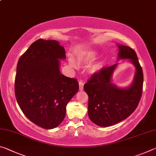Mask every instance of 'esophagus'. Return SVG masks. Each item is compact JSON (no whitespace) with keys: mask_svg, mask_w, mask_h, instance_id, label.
Listing matches in <instances>:
<instances>
[{"mask_svg":"<svg viewBox=\"0 0 156 156\" xmlns=\"http://www.w3.org/2000/svg\"><path fill=\"white\" fill-rule=\"evenodd\" d=\"M83 86H84V83L83 81H79V89H80V91L83 90Z\"/></svg>","mask_w":156,"mask_h":156,"instance_id":"obj_1","label":"esophagus"}]
</instances>
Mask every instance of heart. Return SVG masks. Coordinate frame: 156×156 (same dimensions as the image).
Instances as JSON below:
<instances>
[{
  "mask_svg": "<svg viewBox=\"0 0 156 156\" xmlns=\"http://www.w3.org/2000/svg\"><path fill=\"white\" fill-rule=\"evenodd\" d=\"M96 52L94 51H89L84 53V54L79 55L78 59H79V61L81 62L89 63L91 61H93V60L96 58ZM69 65L72 66V67L74 68H77L78 66V63L75 61L74 59H73L72 57L69 58ZM98 69V65L92 66V67L90 68V72L91 73L96 72Z\"/></svg>",
  "mask_w": 156,
  "mask_h": 156,
  "instance_id": "b5f03b06",
  "label": "heart"
}]
</instances>
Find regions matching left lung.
Instances as JSON below:
<instances>
[{"label":"left lung","instance_id":"8db88e82","mask_svg":"<svg viewBox=\"0 0 156 156\" xmlns=\"http://www.w3.org/2000/svg\"><path fill=\"white\" fill-rule=\"evenodd\" d=\"M118 47L119 58H128L136 67V75L130 87L120 89L112 83L117 64L102 67L93 73L84 85L89 96V117L100 126H112L128 118L138 107L142 94L143 72L136 51L127 46Z\"/></svg>","mask_w":156,"mask_h":156}]
</instances>
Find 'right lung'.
Instances as JSON below:
<instances>
[{"mask_svg":"<svg viewBox=\"0 0 156 156\" xmlns=\"http://www.w3.org/2000/svg\"><path fill=\"white\" fill-rule=\"evenodd\" d=\"M65 57L58 42L38 39L18 60L16 98L26 117L42 128L54 129L62 122L66 106L78 91L77 80L60 72L58 59Z\"/></svg>","mask_w":156,"mask_h":156,"instance_id":"right-lung-1","label":"right lung"}]
</instances>
